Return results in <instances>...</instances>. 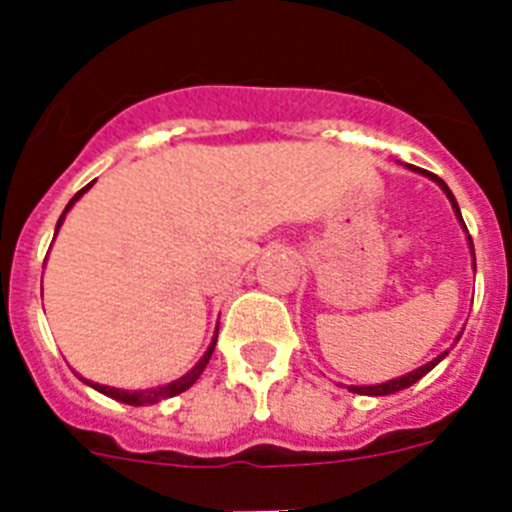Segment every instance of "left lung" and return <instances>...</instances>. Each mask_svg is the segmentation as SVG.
I'll return each mask as SVG.
<instances>
[{"label": "left lung", "instance_id": "left-lung-1", "mask_svg": "<svg viewBox=\"0 0 512 512\" xmlns=\"http://www.w3.org/2000/svg\"><path fill=\"white\" fill-rule=\"evenodd\" d=\"M408 169H413V171H420V169H415V166H410V164H408ZM423 174L428 176V179H433V182H436L438 187H441L443 192H446V197H449V202H451V207H454L456 217H459V220H461L459 205H456L454 194H451V189L446 187V182H443V179H438L436 174H431V171H423ZM461 225H464V220H461ZM464 228H467V225H464ZM469 248H472V256H474V243H472V238H469ZM474 269H477V266H474ZM446 354H449V351H443V354H438L436 359H433V361H428V364L418 366V369H413V372H410V374H402V377H397V379H390V382H382V384H364V387H359V384H351V387H348V390H351V392H356V395H369V397L395 395V392L405 390V387H413V384L418 382L420 377H425V374L431 372L433 366H436L438 361H441L443 356H446Z\"/></svg>", "mask_w": 512, "mask_h": 512}]
</instances>
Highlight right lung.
Segmentation results:
<instances>
[{
	"label": "right lung",
	"mask_w": 512,
	"mask_h": 512,
	"mask_svg": "<svg viewBox=\"0 0 512 512\" xmlns=\"http://www.w3.org/2000/svg\"><path fill=\"white\" fill-rule=\"evenodd\" d=\"M89 187H92V184H87V187H84V189H79V192H76L74 197H71V202H69V205H66V210H63V215L58 217L56 233H58V228H61L63 217H66V212H69L71 207H74V202L79 200L81 194L87 192ZM215 343H217V330H215V338H212L210 348H207V351H205V356H202V359L197 361V364H194L192 369H189L187 374H184V377L174 379V382H169V384H161V387H153V390H117V387H107V384L89 382V379H84V382H87L89 387H94V390H97V392H102V395L112 397V400H117V402H125V405H153V402L169 400V397L182 395L184 390H189V387H192V384L197 382V379H200V374L205 372L207 361H210L212 351H215Z\"/></svg>",
	"instance_id": "1"
}]
</instances>
